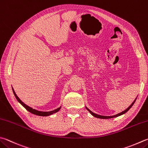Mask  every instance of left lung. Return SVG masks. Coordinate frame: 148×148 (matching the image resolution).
I'll return each mask as SVG.
<instances>
[{
    "mask_svg": "<svg viewBox=\"0 0 148 148\" xmlns=\"http://www.w3.org/2000/svg\"><path fill=\"white\" fill-rule=\"evenodd\" d=\"M135 100H136V99L134 100V102H133L132 104H131V106H129L128 107L126 110H124V111H122V112H121V113H119V114H117V115H113V116H101V115H97V114H95V113H93L92 112V111H91L90 110H89V109H88L87 108H86V109H87V110L90 111V113L93 116H94L95 117H97V118H99V119H111V118H115V117H117V116H121V115H123V114H124V113H126L127 111L130 110V109L132 108V106H133V105L134 104V103H135Z\"/></svg>",
    "mask_w": 148,
    "mask_h": 148,
    "instance_id": "1",
    "label": "left lung"
}]
</instances>
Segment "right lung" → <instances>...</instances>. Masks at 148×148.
<instances>
[{
  "mask_svg": "<svg viewBox=\"0 0 148 148\" xmlns=\"http://www.w3.org/2000/svg\"><path fill=\"white\" fill-rule=\"evenodd\" d=\"M13 91L14 95H15V97H16V100H17L19 102H20L22 106H24L25 108H26L27 111H29L30 113L34 114V115H38V116H48V115H51V114H53V113H55L57 112V111H59V110L60 109V108H58L56 109V110H53V111H48V112H45V111H39L35 110H34V109L30 108V107L28 106H27V105L25 104L24 102H22L21 101V99H19L18 97H17V95H16L15 91L13 90Z\"/></svg>",
  "mask_w": 148,
  "mask_h": 148,
  "instance_id": "obj_1",
  "label": "right lung"
}]
</instances>
